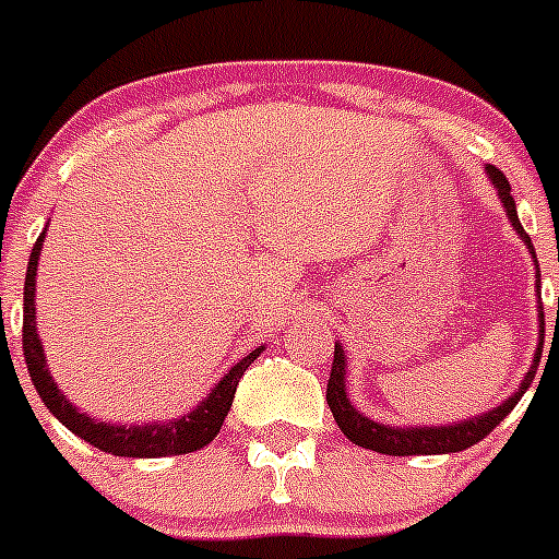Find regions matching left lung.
Masks as SVG:
<instances>
[{"instance_id":"8db88e82","label":"left lung","mask_w":559,"mask_h":559,"mask_svg":"<svg viewBox=\"0 0 559 559\" xmlns=\"http://www.w3.org/2000/svg\"><path fill=\"white\" fill-rule=\"evenodd\" d=\"M490 179H493L496 191H499V199L504 202L507 216L513 222V227L519 229L521 240L526 243V249L535 258V246H532L530 235L524 233L519 222V213H515V199L510 193V182H507L504 174L499 171L496 166H488ZM537 265V260H535ZM540 276V274H537ZM540 283V280H537ZM540 290V285H537ZM544 307V305H540ZM559 310V307H557ZM540 324H544V310H540ZM544 332V330H540ZM540 352H544V341L537 343V355L535 362H532L530 373L524 377V382L519 385V391L513 396L507 399L504 404L493 407L490 413L479 418H468L463 424H454V427H409V429H396V427H385V424H377L371 418L360 416V409H355V404L346 399V382H343V371H346V360H343V349L335 346V360H332V371L330 380H326V404H330L332 416H335L337 427L352 443L362 449H371V452L380 454H393V457H407V454H449V452H463V449L474 447L485 435L493 432V427H499L501 418L510 416V409L521 402V396L526 393V388L532 385L537 371V362H540Z\"/></svg>"}]
</instances>
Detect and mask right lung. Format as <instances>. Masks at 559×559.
<instances>
[{
  "label": "right lung",
  "mask_w": 559,
  "mask_h": 559,
  "mask_svg": "<svg viewBox=\"0 0 559 559\" xmlns=\"http://www.w3.org/2000/svg\"><path fill=\"white\" fill-rule=\"evenodd\" d=\"M40 249H44V233L35 240L33 254H29L27 263V276H24L22 343L29 380H33L35 391L44 399L49 413L60 424H66L76 438L88 440L91 447L102 449L107 454H116V457H168V454H188L207 447L210 440L218 435V429H222L229 407H233L235 388H238L240 377H243L246 368L258 360L263 349L249 352L238 366L229 368V373L213 388V393H207V399H202V404L193 413L177 418V421L146 424V427H124V424L112 427V424L88 418L63 396L58 382L52 380V373L46 368L44 346H40L38 332H35V271H38Z\"/></svg>",
  "instance_id": "obj_1"
}]
</instances>
